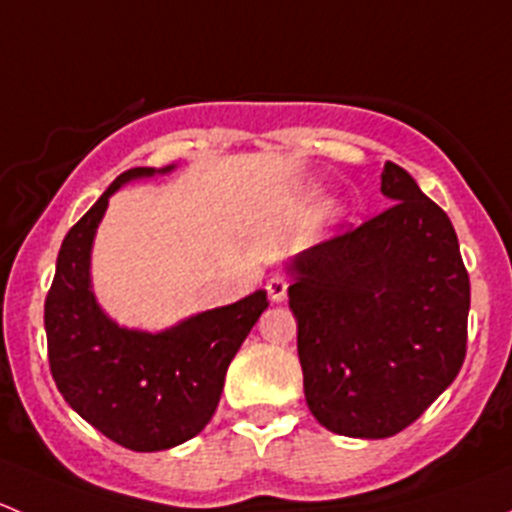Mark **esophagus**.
<instances>
[{
	"mask_svg": "<svg viewBox=\"0 0 512 512\" xmlns=\"http://www.w3.org/2000/svg\"><path fill=\"white\" fill-rule=\"evenodd\" d=\"M287 287H289V282L285 275H280V272H277V275H272L270 280H267V294H270L272 302H285Z\"/></svg>",
	"mask_w": 512,
	"mask_h": 512,
	"instance_id": "1",
	"label": "esophagus"
}]
</instances>
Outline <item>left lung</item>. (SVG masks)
Returning a JSON list of instances; mask_svg holds the SVG:
<instances>
[{"label":"left lung","instance_id":"8db88e82","mask_svg":"<svg viewBox=\"0 0 512 512\" xmlns=\"http://www.w3.org/2000/svg\"><path fill=\"white\" fill-rule=\"evenodd\" d=\"M391 205L289 265L304 396L352 438H389L451 386L466 359L471 280L448 215L401 165Z\"/></svg>","mask_w":512,"mask_h":512}]
</instances>
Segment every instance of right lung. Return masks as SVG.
<instances>
[{
  "instance_id": "obj_1",
  "label": "right lung",
  "mask_w": 512,
  "mask_h": 512,
  "mask_svg": "<svg viewBox=\"0 0 512 512\" xmlns=\"http://www.w3.org/2000/svg\"><path fill=\"white\" fill-rule=\"evenodd\" d=\"M153 173V168H131L118 175L66 232L44 302L56 389L76 414L131 451H165L208 426L232 356L270 307L260 289L160 334L123 329L101 312L89 280L96 227L108 198L123 183Z\"/></svg>"
}]
</instances>
